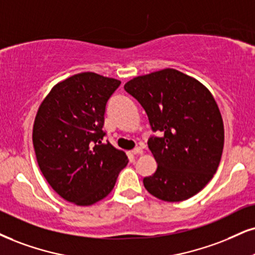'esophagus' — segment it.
I'll return each mask as SVG.
<instances>
[{
  "mask_svg": "<svg viewBox=\"0 0 255 255\" xmlns=\"http://www.w3.org/2000/svg\"><path fill=\"white\" fill-rule=\"evenodd\" d=\"M132 152H133V155H142L143 153V149L140 146H136L134 147V149L132 150Z\"/></svg>",
  "mask_w": 255,
  "mask_h": 255,
  "instance_id": "34e87169",
  "label": "esophagus"
}]
</instances>
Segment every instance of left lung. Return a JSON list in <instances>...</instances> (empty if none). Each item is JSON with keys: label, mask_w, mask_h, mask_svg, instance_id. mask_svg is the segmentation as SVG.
<instances>
[{"label": "left lung", "mask_w": 255, "mask_h": 255, "mask_svg": "<svg viewBox=\"0 0 255 255\" xmlns=\"http://www.w3.org/2000/svg\"><path fill=\"white\" fill-rule=\"evenodd\" d=\"M124 89L158 132L147 140L157 170L144 177L145 189L166 202H180L202 190L218 170L225 142L224 122L212 93L172 68L133 78Z\"/></svg>", "instance_id": "8db88e82"}]
</instances>
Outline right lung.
Here are the masks:
<instances>
[{
  "label": "right lung",
  "instance_id": "add662e5",
  "mask_svg": "<svg viewBox=\"0 0 255 255\" xmlns=\"http://www.w3.org/2000/svg\"><path fill=\"white\" fill-rule=\"evenodd\" d=\"M121 81L93 72L56 84L37 110L33 145L40 170L62 199L90 206L111 193L128 156L103 142L106 105Z\"/></svg>",
  "mask_w": 255,
  "mask_h": 255
}]
</instances>
